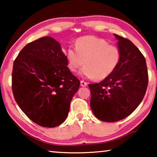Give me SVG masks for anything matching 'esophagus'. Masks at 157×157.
<instances>
[{"label":"esophagus","instance_id":"34e87169","mask_svg":"<svg viewBox=\"0 0 157 157\" xmlns=\"http://www.w3.org/2000/svg\"><path fill=\"white\" fill-rule=\"evenodd\" d=\"M81 86H87V83L85 82L84 81H81Z\"/></svg>","mask_w":157,"mask_h":157}]
</instances>
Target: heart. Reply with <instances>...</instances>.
Returning <instances> with one entry per match:
<instances>
[{
    "label": "heart",
    "instance_id": "heart-1",
    "mask_svg": "<svg viewBox=\"0 0 157 157\" xmlns=\"http://www.w3.org/2000/svg\"><path fill=\"white\" fill-rule=\"evenodd\" d=\"M75 45L76 48H68L66 56L71 71H76L84 63L85 66L79 72L81 76L101 81L110 76L119 65V49L103 38L84 36L77 39Z\"/></svg>",
    "mask_w": 157,
    "mask_h": 157
}]
</instances>
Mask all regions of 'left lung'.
<instances>
[{
  "instance_id": "obj_1",
  "label": "left lung",
  "mask_w": 157,
  "mask_h": 157,
  "mask_svg": "<svg viewBox=\"0 0 157 157\" xmlns=\"http://www.w3.org/2000/svg\"><path fill=\"white\" fill-rule=\"evenodd\" d=\"M121 59L114 71L98 83L89 84L90 106L98 119L115 122L129 116L144 98L148 86L146 60L129 40L114 34Z\"/></svg>"
}]
</instances>
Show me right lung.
<instances>
[{
    "mask_svg": "<svg viewBox=\"0 0 157 157\" xmlns=\"http://www.w3.org/2000/svg\"><path fill=\"white\" fill-rule=\"evenodd\" d=\"M61 44L50 36L27 44L13 63L12 90L23 113L34 123L53 128L66 119L80 81L67 67Z\"/></svg>",
    "mask_w": 157,
    "mask_h": 157,
    "instance_id": "right-lung-1",
    "label": "right lung"
}]
</instances>
